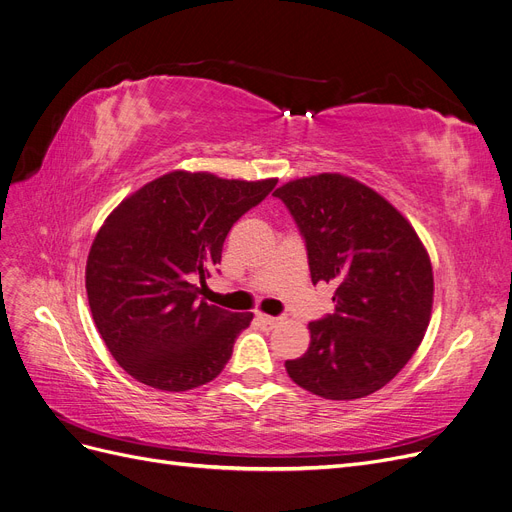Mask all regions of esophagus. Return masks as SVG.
Masks as SVG:
<instances>
[{"instance_id": "esophagus-1", "label": "esophagus", "mask_w": 512, "mask_h": 512, "mask_svg": "<svg viewBox=\"0 0 512 512\" xmlns=\"http://www.w3.org/2000/svg\"><path fill=\"white\" fill-rule=\"evenodd\" d=\"M256 319L260 321V325L262 327H269V330H271V327H277L279 323H281V319L279 317H269V315H256Z\"/></svg>"}]
</instances>
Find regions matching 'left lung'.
<instances>
[{
    "mask_svg": "<svg viewBox=\"0 0 512 512\" xmlns=\"http://www.w3.org/2000/svg\"><path fill=\"white\" fill-rule=\"evenodd\" d=\"M273 195L304 239L313 283H336L334 313L309 323V351L285 370L323 399L380 391L431 321L433 267L422 241L391 203L349 176L298 178Z\"/></svg>",
    "mask_w": 512,
    "mask_h": 512,
    "instance_id": "left-lung-1",
    "label": "left lung"
}]
</instances>
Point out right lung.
I'll list each match as a JSON object with an SVG mask.
<instances>
[{
	"label": "right lung",
	"mask_w": 512,
	"mask_h": 512,
	"mask_svg": "<svg viewBox=\"0 0 512 512\" xmlns=\"http://www.w3.org/2000/svg\"><path fill=\"white\" fill-rule=\"evenodd\" d=\"M275 185V178L170 172L102 224L86 264L88 302L102 340L132 378L180 393L222 372L252 313H231L199 294L233 224Z\"/></svg>",
	"instance_id": "obj_1"
}]
</instances>
